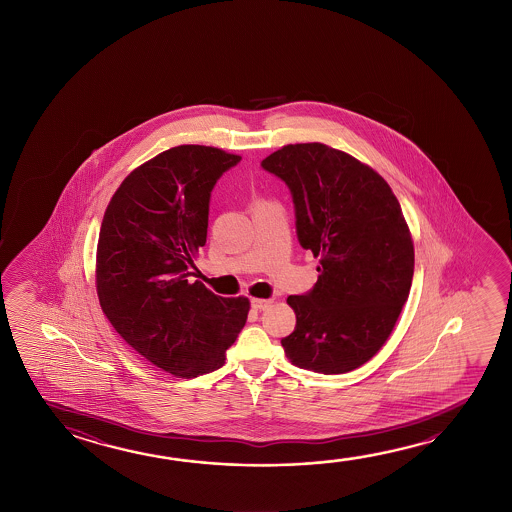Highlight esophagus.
I'll return each instance as SVG.
<instances>
[{
	"label": "esophagus",
	"mask_w": 512,
	"mask_h": 512,
	"mask_svg": "<svg viewBox=\"0 0 512 512\" xmlns=\"http://www.w3.org/2000/svg\"><path fill=\"white\" fill-rule=\"evenodd\" d=\"M273 300H262V298H253L252 307L255 310H268Z\"/></svg>",
	"instance_id": "obj_1"
}]
</instances>
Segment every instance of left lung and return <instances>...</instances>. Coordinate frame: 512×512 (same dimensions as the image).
<instances>
[{"label": "left lung", "mask_w": 512, "mask_h": 512, "mask_svg": "<svg viewBox=\"0 0 512 512\" xmlns=\"http://www.w3.org/2000/svg\"><path fill=\"white\" fill-rule=\"evenodd\" d=\"M262 168L291 189L298 241L319 259L314 289L287 298L296 328L282 339L285 355L323 375L361 368L411 291L414 243L402 207L375 169L327 144H287Z\"/></svg>", "instance_id": "1"}]
</instances>
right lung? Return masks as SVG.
<instances>
[{"label": "right lung", "mask_w": 512, "mask_h": 512, "mask_svg": "<svg viewBox=\"0 0 512 512\" xmlns=\"http://www.w3.org/2000/svg\"><path fill=\"white\" fill-rule=\"evenodd\" d=\"M239 160L200 144L162 151L126 176L101 221V310L128 346L176 378L221 368L248 318V298L189 280L207 243L210 191Z\"/></svg>", "instance_id": "1"}]
</instances>
